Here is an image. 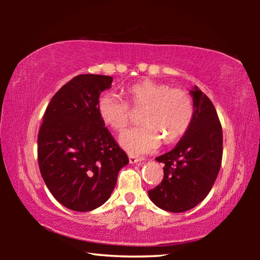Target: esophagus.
I'll return each instance as SVG.
<instances>
[{
    "instance_id": "1",
    "label": "esophagus",
    "mask_w": 260,
    "mask_h": 260,
    "mask_svg": "<svg viewBox=\"0 0 260 260\" xmlns=\"http://www.w3.org/2000/svg\"><path fill=\"white\" fill-rule=\"evenodd\" d=\"M128 158H129V162H131V164H136V162H141V161L143 160L142 158L136 157V156H133V155H129Z\"/></svg>"
}]
</instances>
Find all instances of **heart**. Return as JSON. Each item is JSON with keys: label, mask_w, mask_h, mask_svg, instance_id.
Listing matches in <instances>:
<instances>
[{"label": "heart", "mask_w": 260, "mask_h": 260, "mask_svg": "<svg viewBox=\"0 0 260 260\" xmlns=\"http://www.w3.org/2000/svg\"><path fill=\"white\" fill-rule=\"evenodd\" d=\"M128 103L111 91L98 100L99 116L110 128L120 132L131 120V108L142 109V126L122 132L120 146L132 155L156 151L161 139L167 144L179 141L187 133L195 116V103L187 90L171 88L164 82L143 80L127 87Z\"/></svg>", "instance_id": "heart-1"}]
</instances>
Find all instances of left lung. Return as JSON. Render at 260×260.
<instances>
[{
  "instance_id": "left-lung-1",
  "label": "left lung",
  "mask_w": 260,
  "mask_h": 260,
  "mask_svg": "<svg viewBox=\"0 0 260 260\" xmlns=\"http://www.w3.org/2000/svg\"><path fill=\"white\" fill-rule=\"evenodd\" d=\"M191 126L172 150L156 158L164 178L150 189V200L169 212H184L201 203L218 177L222 159V128L214 105L195 86Z\"/></svg>"
}]
</instances>
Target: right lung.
Segmentation results:
<instances>
[{"label": "right lung", "instance_id": "obj_1", "mask_svg": "<svg viewBox=\"0 0 260 260\" xmlns=\"http://www.w3.org/2000/svg\"><path fill=\"white\" fill-rule=\"evenodd\" d=\"M113 79L80 74L60 88L46 109L38 135V161L46 186L65 208L87 212L103 205L128 164L98 112Z\"/></svg>", "mask_w": 260, "mask_h": 260}]
</instances>
